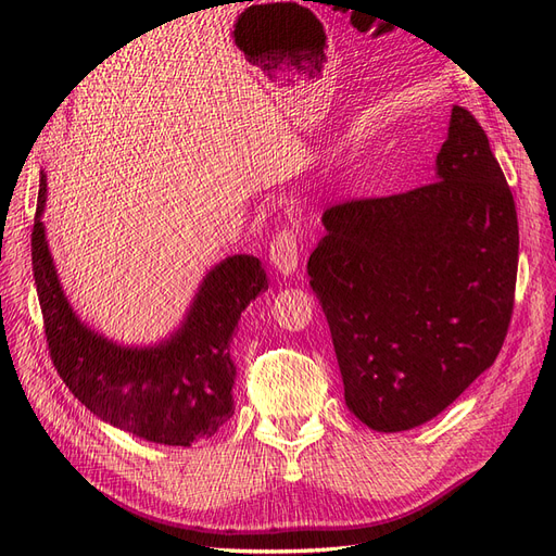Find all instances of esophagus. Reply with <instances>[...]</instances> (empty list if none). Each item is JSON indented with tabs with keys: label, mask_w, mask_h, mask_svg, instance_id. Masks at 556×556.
Wrapping results in <instances>:
<instances>
[{
	"label": "esophagus",
	"mask_w": 556,
	"mask_h": 556,
	"mask_svg": "<svg viewBox=\"0 0 556 556\" xmlns=\"http://www.w3.org/2000/svg\"><path fill=\"white\" fill-rule=\"evenodd\" d=\"M298 261H300L298 231L291 229V226H281L270 240V263L281 275L289 277L298 270Z\"/></svg>",
	"instance_id": "obj_1"
}]
</instances>
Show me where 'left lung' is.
Returning a JSON list of instances; mask_svg holds the SVG:
<instances>
[{"instance_id":"obj_1","label":"left lung","mask_w":556,"mask_h":556,"mask_svg":"<svg viewBox=\"0 0 556 556\" xmlns=\"http://www.w3.org/2000/svg\"><path fill=\"white\" fill-rule=\"evenodd\" d=\"M323 224L306 273L345 405L380 433L430 421L497 359L516 302L518 213L485 130L456 105L433 182Z\"/></svg>"}]
</instances>
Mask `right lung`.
<instances>
[{"instance_id":"right-lung-1","label":"right lung","mask_w":556,"mask_h":556,"mask_svg":"<svg viewBox=\"0 0 556 556\" xmlns=\"http://www.w3.org/2000/svg\"><path fill=\"white\" fill-rule=\"evenodd\" d=\"M40 176L31 267L50 359L61 380L96 417L141 440L190 446L213 438L233 415L231 339L244 306L267 291L256 256H229L205 275L178 332L153 348H123L81 323L61 291L40 222Z\"/></svg>"}]
</instances>
